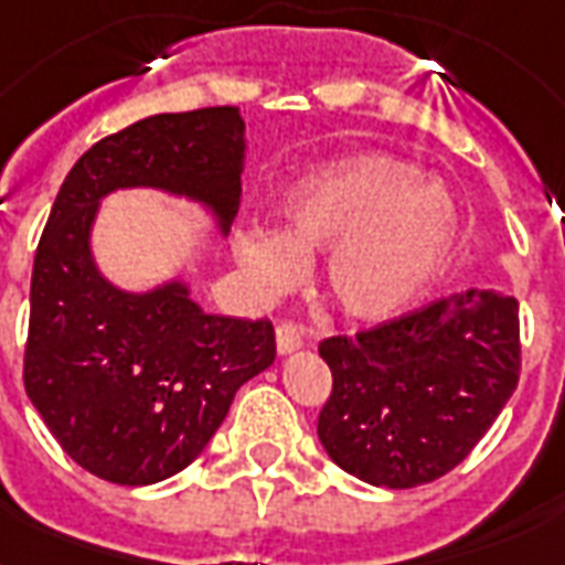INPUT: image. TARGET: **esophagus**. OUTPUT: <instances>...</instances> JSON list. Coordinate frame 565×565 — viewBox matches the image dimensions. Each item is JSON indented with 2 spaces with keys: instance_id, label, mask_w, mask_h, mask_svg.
Listing matches in <instances>:
<instances>
[{
  "instance_id": "obj_1",
  "label": "esophagus",
  "mask_w": 565,
  "mask_h": 565,
  "mask_svg": "<svg viewBox=\"0 0 565 565\" xmlns=\"http://www.w3.org/2000/svg\"><path fill=\"white\" fill-rule=\"evenodd\" d=\"M275 345H278V354H290L305 345V337H301V331L292 322H281V326L275 328Z\"/></svg>"
}]
</instances>
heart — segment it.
<instances>
[{
    "instance_id": "b5f03b06",
    "label": "heart",
    "mask_w": 565,
    "mask_h": 565,
    "mask_svg": "<svg viewBox=\"0 0 565 565\" xmlns=\"http://www.w3.org/2000/svg\"><path fill=\"white\" fill-rule=\"evenodd\" d=\"M284 231H243L239 266L264 296L299 284L305 260L328 255L326 284L337 308L386 319L443 269L460 231V207L422 167L393 154L331 163L287 193Z\"/></svg>"
}]
</instances>
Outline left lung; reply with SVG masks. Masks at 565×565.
<instances>
[{"label": "left lung", "instance_id": "left-lung-1", "mask_svg": "<svg viewBox=\"0 0 565 565\" xmlns=\"http://www.w3.org/2000/svg\"><path fill=\"white\" fill-rule=\"evenodd\" d=\"M331 395L317 434L340 469L411 490L463 463L519 384V305L469 290L326 337Z\"/></svg>", "mask_w": 565, "mask_h": 565}]
</instances>
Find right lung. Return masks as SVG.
<instances>
[{
  "instance_id": "1",
  "label": "right lung",
  "mask_w": 565,
  "mask_h": 565,
  "mask_svg": "<svg viewBox=\"0 0 565 565\" xmlns=\"http://www.w3.org/2000/svg\"><path fill=\"white\" fill-rule=\"evenodd\" d=\"M243 117L234 105L146 117L75 161L31 273L22 381L75 463L122 487L158 483L199 457L234 393L275 361L269 319L204 313L184 284L135 296L93 266L102 195L161 188L199 199L231 228Z\"/></svg>"
}]
</instances>
